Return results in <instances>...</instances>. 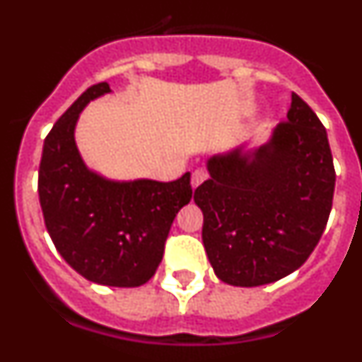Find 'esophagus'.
<instances>
[{
  "label": "esophagus",
  "mask_w": 362,
  "mask_h": 362,
  "mask_svg": "<svg viewBox=\"0 0 362 362\" xmlns=\"http://www.w3.org/2000/svg\"><path fill=\"white\" fill-rule=\"evenodd\" d=\"M206 177H209V174H206L203 168H197V170H194V174H192V187L197 188Z\"/></svg>",
  "instance_id": "34e87169"
}]
</instances>
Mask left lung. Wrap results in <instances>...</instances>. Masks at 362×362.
I'll return each instance as SVG.
<instances>
[{
    "mask_svg": "<svg viewBox=\"0 0 362 362\" xmlns=\"http://www.w3.org/2000/svg\"><path fill=\"white\" fill-rule=\"evenodd\" d=\"M196 188L203 245L216 276L233 286L283 279L305 263L328 223L335 170L326 129L297 94L270 141L214 156Z\"/></svg>",
    "mask_w": 362,
    "mask_h": 362,
    "instance_id": "8db88e82",
    "label": "left lung"
}]
</instances>
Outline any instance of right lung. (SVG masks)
Returning a JSON list of instances; mask_svg holds the SVG:
<instances>
[{
  "instance_id": "obj_1",
  "label": "right lung",
  "mask_w": 362,
  "mask_h": 362,
  "mask_svg": "<svg viewBox=\"0 0 362 362\" xmlns=\"http://www.w3.org/2000/svg\"><path fill=\"white\" fill-rule=\"evenodd\" d=\"M86 88L45 137L37 192L54 246L85 279L134 288L156 274L175 216L192 199L190 172L170 183L110 181L88 170L74 139L83 108L108 94Z\"/></svg>"
}]
</instances>
